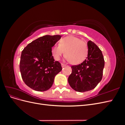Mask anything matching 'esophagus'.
I'll use <instances>...</instances> for the list:
<instances>
[{"label":"esophagus","mask_w":125,"mask_h":125,"mask_svg":"<svg viewBox=\"0 0 125 125\" xmlns=\"http://www.w3.org/2000/svg\"><path fill=\"white\" fill-rule=\"evenodd\" d=\"M62 68H63L64 67L66 66V65H65V64H64V63H62Z\"/></svg>","instance_id":"obj_1"}]
</instances>
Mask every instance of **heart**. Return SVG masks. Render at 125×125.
Here are the masks:
<instances>
[{
    "instance_id": "b5f03b06",
    "label": "heart",
    "mask_w": 125,
    "mask_h": 125,
    "mask_svg": "<svg viewBox=\"0 0 125 125\" xmlns=\"http://www.w3.org/2000/svg\"><path fill=\"white\" fill-rule=\"evenodd\" d=\"M51 52L56 60H59L65 52L67 61L77 65L85 59L88 49L83 41L73 36H68L60 40L59 45H54L52 47Z\"/></svg>"
}]
</instances>
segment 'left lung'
Segmentation results:
<instances>
[{
	"label": "left lung",
	"instance_id": "1",
	"mask_svg": "<svg viewBox=\"0 0 125 125\" xmlns=\"http://www.w3.org/2000/svg\"><path fill=\"white\" fill-rule=\"evenodd\" d=\"M88 47L86 59L78 65L71 67L72 73L68 80L70 86L77 92L94 89L103 77L105 62L102 51L91 41L88 42Z\"/></svg>",
	"mask_w": 125,
	"mask_h": 125
}]
</instances>
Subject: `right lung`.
<instances>
[{
    "label": "right lung",
    "instance_id": "right-lung-1",
    "mask_svg": "<svg viewBox=\"0 0 125 125\" xmlns=\"http://www.w3.org/2000/svg\"><path fill=\"white\" fill-rule=\"evenodd\" d=\"M62 36L45 35L29 43L21 52L20 70L25 83L37 91L51 88L56 75L62 70L61 64L55 61L52 47Z\"/></svg>",
    "mask_w": 125,
    "mask_h": 125
}]
</instances>
